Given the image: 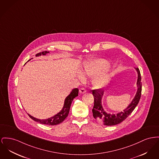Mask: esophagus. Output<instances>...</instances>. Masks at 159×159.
Returning <instances> with one entry per match:
<instances>
[{
    "label": "esophagus",
    "instance_id": "esophagus-1",
    "mask_svg": "<svg viewBox=\"0 0 159 159\" xmlns=\"http://www.w3.org/2000/svg\"><path fill=\"white\" fill-rule=\"evenodd\" d=\"M79 92H80V93H84L86 92V89H85L84 88H80V89Z\"/></svg>",
    "mask_w": 159,
    "mask_h": 159
}]
</instances>
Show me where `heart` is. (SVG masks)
<instances>
[{
    "label": "heart",
    "instance_id": "heart-1",
    "mask_svg": "<svg viewBox=\"0 0 159 159\" xmlns=\"http://www.w3.org/2000/svg\"><path fill=\"white\" fill-rule=\"evenodd\" d=\"M109 62L104 59H97L89 62L84 66L82 75H78L81 81L84 77H93V85L96 88H102L108 84L111 79L112 73L109 70Z\"/></svg>",
    "mask_w": 159,
    "mask_h": 159
}]
</instances>
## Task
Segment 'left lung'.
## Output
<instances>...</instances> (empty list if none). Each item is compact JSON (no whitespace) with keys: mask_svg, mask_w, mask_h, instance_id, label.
Masks as SVG:
<instances>
[{"mask_svg":"<svg viewBox=\"0 0 159 159\" xmlns=\"http://www.w3.org/2000/svg\"><path fill=\"white\" fill-rule=\"evenodd\" d=\"M135 69L138 73V80L136 84L138 90L132 102L122 112L118 113L116 114H111L105 112L102 103L104 90L97 89L93 91V95L94 98V105L93 109V118L98 121L102 123L105 125H115L125 120L131 113L134 111L139 102L142 91L140 71L138 68H136Z\"/></svg>","mask_w":159,"mask_h":159,"instance_id":"1","label":"left lung"}]
</instances>
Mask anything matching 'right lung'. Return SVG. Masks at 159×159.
<instances>
[{"label": "right lung", "instance_id": "obj_1", "mask_svg": "<svg viewBox=\"0 0 159 159\" xmlns=\"http://www.w3.org/2000/svg\"><path fill=\"white\" fill-rule=\"evenodd\" d=\"M49 53V52L44 51V52L37 53L36 55V56L46 55L47 53ZM30 59H29V61H30ZM78 93H79V89L77 88L73 89L72 90V91L71 92V93L66 97L65 101H64V106H63V108L62 109V110L59 113H57L55 116H53L51 118H49L46 119V120H39V119H37L36 118H34V116H32L30 115H29V116L31 119H32L35 121L38 122L40 124H45V125H57L59 124H61V122L64 121L66 118L68 116V115L70 112L71 103L75 97L78 96Z\"/></svg>", "mask_w": 159, "mask_h": 159}]
</instances>
